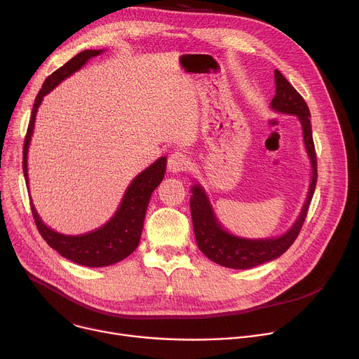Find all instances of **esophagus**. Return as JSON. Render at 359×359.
I'll return each instance as SVG.
<instances>
[{
  "mask_svg": "<svg viewBox=\"0 0 359 359\" xmlns=\"http://www.w3.org/2000/svg\"><path fill=\"white\" fill-rule=\"evenodd\" d=\"M188 156L184 152H174L168 158V170L174 174L182 172L188 167Z\"/></svg>",
  "mask_w": 359,
  "mask_h": 359,
  "instance_id": "34e87169",
  "label": "esophagus"
}]
</instances>
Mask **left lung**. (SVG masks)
Segmentation results:
<instances>
[{
  "label": "left lung",
  "mask_w": 359,
  "mask_h": 359,
  "mask_svg": "<svg viewBox=\"0 0 359 359\" xmlns=\"http://www.w3.org/2000/svg\"><path fill=\"white\" fill-rule=\"evenodd\" d=\"M273 76L275 97L269 107L275 112L295 115L298 118L302 128L305 151L311 164V182L298 218L284 233L269 238H244L231 233L218 219L203 185L195 182L191 187L192 195L189 198V207L198 248L215 264L232 269H250L281 257L297 240L316 185V155L309 121V108L280 71L275 69Z\"/></svg>",
  "instance_id": "obj_1"
}]
</instances>
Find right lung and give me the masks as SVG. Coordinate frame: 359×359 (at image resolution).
<instances>
[{
  "instance_id": "right-lung-1",
  "label": "right lung",
  "mask_w": 359,
  "mask_h": 359,
  "mask_svg": "<svg viewBox=\"0 0 359 359\" xmlns=\"http://www.w3.org/2000/svg\"><path fill=\"white\" fill-rule=\"evenodd\" d=\"M102 53L104 50H86L76 54L65 65L58 68L46 79L43 88L39 90L38 95L35 97L22 151V170L27 185L28 148L34 133L35 116L39 105H41L44 97L50 94L58 84H61L65 78H68L78 69H81L91 58ZM165 168L167 156H161L142 172H140L126 189V194L121 203H119L115 214L102 226L94 231L78 235H65L57 232L44 224L41 217L38 215L31 200V210L35 219V225L39 233H41V236L46 240V243L53 250H55L61 257L75 264L91 268H101L116 264L131 255L137 250L151 195L154 189L164 180Z\"/></svg>"
}]
</instances>
